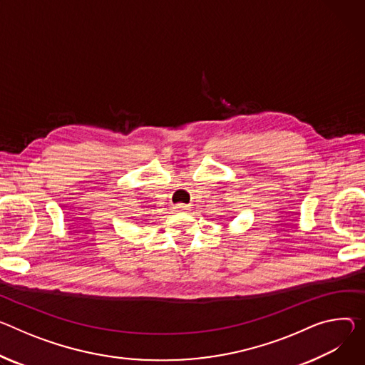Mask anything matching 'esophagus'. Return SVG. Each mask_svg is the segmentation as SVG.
I'll return each instance as SVG.
<instances>
[{"instance_id":"1","label":"esophagus","mask_w":365,"mask_h":365,"mask_svg":"<svg viewBox=\"0 0 365 365\" xmlns=\"http://www.w3.org/2000/svg\"><path fill=\"white\" fill-rule=\"evenodd\" d=\"M176 208H178V210H180V211H186V210H189V205H185V204H178V205H176Z\"/></svg>"}]
</instances>
